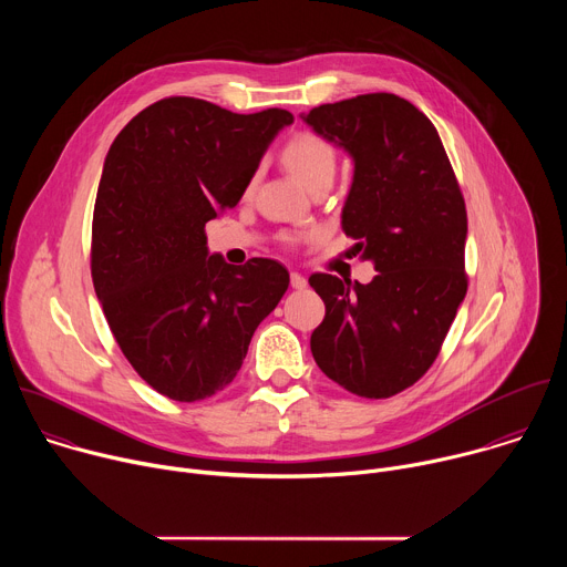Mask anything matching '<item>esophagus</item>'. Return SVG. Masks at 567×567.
Masks as SVG:
<instances>
[{
	"label": "esophagus",
	"mask_w": 567,
	"mask_h": 567,
	"mask_svg": "<svg viewBox=\"0 0 567 567\" xmlns=\"http://www.w3.org/2000/svg\"><path fill=\"white\" fill-rule=\"evenodd\" d=\"M291 287H293V289H305V287H307L305 276L298 274V271H291Z\"/></svg>",
	"instance_id": "obj_1"
}]
</instances>
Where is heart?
<instances>
[{
    "mask_svg": "<svg viewBox=\"0 0 567 567\" xmlns=\"http://www.w3.org/2000/svg\"><path fill=\"white\" fill-rule=\"evenodd\" d=\"M282 161L309 190L318 184H332L337 173V147L316 132H300L285 145Z\"/></svg>",
    "mask_w": 567,
    "mask_h": 567,
    "instance_id": "b5f03b06",
    "label": "heart"
}]
</instances>
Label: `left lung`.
Masks as SVG:
<instances>
[{
    "instance_id": "1",
    "label": "left lung",
    "mask_w": 567,
    "mask_h": 567,
    "mask_svg": "<svg viewBox=\"0 0 567 567\" xmlns=\"http://www.w3.org/2000/svg\"><path fill=\"white\" fill-rule=\"evenodd\" d=\"M302 118L354 158L341 224L377 269L368 285L309 276L326 302L311 354L348 392L385 399L426 374L466 296L464 197L435 125L406 99L361 94Z\"/></svg>"
}]
</instances>
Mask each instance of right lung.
I'll return each instance as SVG.
<instances>
[{
	"label": "right lung",
	"mask_w": 567,
	"mask_h": 567,
	"mask_svg": "<svg viewBox=\"0 0 567 567\" xmlns=\"http://www.w3.org/2000/svg\"><path fill=\"white\" fill-rule=\"evenodd\" d=\"M287 110L235 114L190 96L138 112L114 138L92 221V280L138 377L175 401L224 390L289 287L269 258L208 256L206 221L235 208Z\"/></svg>",
	"instance_id": "1"
}]
</instances>
